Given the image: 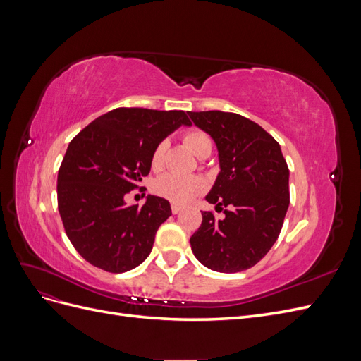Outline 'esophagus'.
<instances>
[{"label": "esophagus", "instance_id": "obj_1", "mask_svg": "<svg viewBox=\"0 0 361 361\" xmlns=\"http://www.w3.org/2000/svg\"><path fill=\"white\" fill-rule=\"evenodd\" d=\"M182 211V207L180 206H178V204H171V212L176 215V214H179Z\"/></svg>", "mask_w": 361, "mask_h": 361}]
</instances>
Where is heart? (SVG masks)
<instances>
[{"label": "heart", "instance_id": "obj_1", "mask_svg": "<svg viewBox=\"0 0 361 361\" xmlns=\"http://www.w3.org/2000/svg\"><path fill=\"white\" fill-rule=\"evenodd\" d=\"M183 140L194 155H199L206 146H211L209 137L202 130H190V133L185 134ZM164 154H166V143H159L154 150V155H152V167L155 170L162 167ZM206 182L197 174L166 173L154 183V191L174 204L190 203L195 195L202 194Z\"/></svg>", "mask_w": 361, "mask_h": 361}]
</instances>
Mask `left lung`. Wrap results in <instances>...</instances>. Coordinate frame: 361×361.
Segmentation results:
<instances>
[{
  "mask_svg": "<svg viewBox=\"0 0 361 361\" xmlns=\"http://www.w3.org/2000/svg\"><path fill=\"white\" fill-rule=\"evenodd\" d=\"M192 123L218 150L220 173L206 202L227 207L223 220L202 212L190 243L202 265L218 272L248 269L280 235L289 207V169L280 145L267 130L235 113L188 111Z\"/></svg>",
  "mask_w": 361,
  "mask_h": 361,
  "instance_id": "obj_1",
  "label": "left lung"
}]
</instances>
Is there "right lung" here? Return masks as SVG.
<instances>
[{
    "label": "right lung",
    "instance_id": "obj_1",
    "mask_svg": "<svg viewBox=\"0 0 361 361\" xmlns=\"http://www.w3.org/2000/svg\"><path fill=\"white\" fill-rule=\"evenodd\" d=\"M180 126H191L183 111L116 108L69 143L57 178L59 212L92 265L120 274L150 255L170 203L149 194L141 207L128 206L125 195L149 174L155 147Z\"/></svg>",
    "mask_w": 361,
    "mask_h": 361
}]
</instances>
